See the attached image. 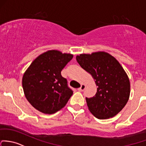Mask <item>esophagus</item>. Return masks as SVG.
<instances>
[{
    "label": "esophagus",
    "instance_id": "1",
    "mask_svg": "<svg viewBox=\"0 0 146 146\" xmlns=\"http://www.w3.org/2000/svg\"><path fill=\"white\" fill-rule=\"evenodd\" d=\"M85 87H86V86L82 84V85H81V87H80L79 89H78V90H79V91H80V92H82V91H84V90H85Z\"/></svg>",
    "mask_w": 146,
    "mask_h": 146
}]
</instances>
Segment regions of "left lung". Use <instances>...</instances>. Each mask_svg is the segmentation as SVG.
<instances>
[{"label": "left lung", "instance_id": "obj_1", "mask_svg": "<svg viewBox=\"0 0 146 146\" xmlns=\"http://www.w3.org/2000/svg\"><path fill=\"white\" fill-rule=\"evenodd\" d=\"M76 60L92 76L97 85L93 97H86L87 106L98 119L116 115L127 104L130 94V82L127 73L115 58L104 52L80 54Z\"/></svg>", "mask_w": 146, "mask_h": 146}]
</instances>
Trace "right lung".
I'll return each mask as SVG.
<instances>
[{
	"label": "right lung",
	"mask_w": 146,
	"mask_h": 146,
	"mask_svg": "<svg viewBox=\"0 0 146 146\" xmlns=\"http://www.w3.org/2000/svg\"><path fill=\"white\" fill-rule=\"evenodd\" d=\"M73 57L70 54L50 50L38 56L26 70L22 78L23 90L36 109L52 114L65 106L73 91L61 72Z\"/></svg>",
	"instance_id": "obj_1"
}]
</instances>
